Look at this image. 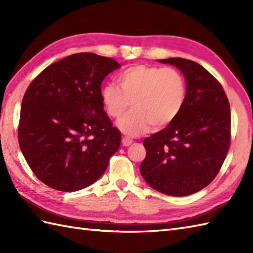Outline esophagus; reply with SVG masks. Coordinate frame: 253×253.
<instances>
[{
    "mask_svg": "<svg viewBox=\"0 0 253 253\" xmlns=\"http://www.w3.org/2000/svg\"><path fill=\"white\" fill-rule=\"evenodd\" d=\"M132 140L131 139H129V138H127V137H125V138H123V140H122V143H123V146L124 147H129L130 144H132Z\"/></svg>",
    "mask_w": 253,
    "mask_h": 253,
    "instance_id": "obj_1",
    "label": "esophagus"
}]
</instances>
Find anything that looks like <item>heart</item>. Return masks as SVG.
I'll use <instances>...</instances> for the list:
<instances>
[{
    "label": "heart",
    "instance_id": "heart-1",
    "mask_svg": "<svg viewBox=\"0 0 253 253\" xmlns=\"http://www.w3.org/2000/svg\"><path fill=\"white\" fill-rule=\"evenodd\" d=\"M115 80L117 85L101 88V101L106 114L115 120L125 114L130 103L132 111L117 124L129 137L140 136L151 125H169L185 106L186 80L175 68L137 64L118 73Z\"/></svg>",
    "mask_w": 253,
    "mask_h": 253
}]
</instances>
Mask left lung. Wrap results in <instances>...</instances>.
<instances>
[{
	"mask_svg": "<svg viewBox=\"0 0 253 253\" xmlns=\"http://www.w3.org/2000/svg\"><path fill=\"white\" fill-rule=\"evenodd\" d=\"M158 62L182 73L187 99L173 123L143 140L147 157L140 173L159 192L189 196L215 178L226 158L230 144L229 102L221 84L198 63L180 57Z\"/></svg>",
	"mask_w": 253,
	"mask_h": 253,
	"instance_id": "8db88e82",
	"label": "left lung"
}]
</instances>
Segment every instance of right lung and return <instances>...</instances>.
<instances>
[{
	"label": "right lung",
	"instance_id": "1",
	"mask_svg": "<svg viewBox=\"0 0 253 253\" xmlns=\"http://www.w3.org/2000/svg\"><path fill=\"white\" fill-rule=\"evenodd\" d=\"M121 64L94 53H77L39 74L21 102L18 141L43 184L77 191L103 175L121 146L102 104L104 78Z\"/></svg>",
	"mask_w": 253,
	"mask_h": 253
}]
</instances>
